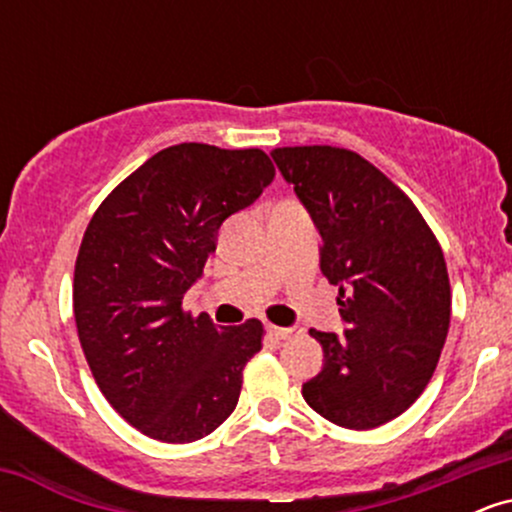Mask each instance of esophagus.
I'll list each match as a JSON object with an SVG mask.
<instances>
[{
  "label": "esophagus",
  "mask_w": 512,
  "mask_h": 512,
  "mask_svg": "<svg viewBox=\"0 0 512 512\" xmlns=\"http://www.w3.org/2000/svg\"><path fill=\"white\" fill-rule=\"evenodd\" d=\"M267 332H269V337H274V339H289L293 334L291 327H276V325H267Z\"/></svg>",
  "instance_id": "34e87169"
}]
</instances>
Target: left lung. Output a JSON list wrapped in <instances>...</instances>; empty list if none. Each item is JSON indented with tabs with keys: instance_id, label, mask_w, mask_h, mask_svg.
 Segmentation results:
<instances>
[{
	"instance_id": "8db88e82",
	"label": "left lung",
	"mask_w": 512,
	"mask_h": 512,
	"mask_svg": "<svg viewBox=\"0 0 512 512\" xmlns=\"http://www.w3.org/2000/svg\"><path fill=\"white\" fill-rule=\"evenodd\" d=\"M272 158L322 238L320 269L339 286L346 330H310L325 366L305 402L368 431L426 390L450 327V279L424 216L373 163L337 146H284Z\"/></svg>"
}]
</instances>
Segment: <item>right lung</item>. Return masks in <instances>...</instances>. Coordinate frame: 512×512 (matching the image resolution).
Returning <instances> with one entry per match:
<instances>
[{
  "label": "right lung",
  "mask_w": 512,
  "mask_h": 512,
  "mask_svg": "<svg viewBox=\"0 0 512 512\" xmlns=\"http://www.w3.org/2000/svg\"><path fill=\"white\" fill-rule=\"evenodd\" d=\"M274 180L262 149L175 144L103 199L74 267V320L98 387L163 443L209 436L236 409L262 322L219 327L182 310L221 223Z\"/></svg>",
  "instance_id": "obj_1"
}]
</instances>
